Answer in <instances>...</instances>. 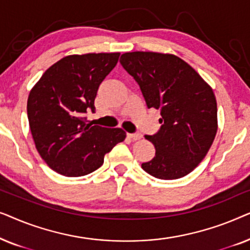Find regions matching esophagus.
Listing matches in <instances>:
<instances>
[{
	"label": "esophagus",
	"mask_w": 250,
	"mask_h": 250,
	"mask_svg": "<svg viewBox=\"0 0 250 250\" xmlns=\"http://www.w3.org/2000/svg\"><path fill=\"white\" fill-rule=\"evenodd\" d=\"M127 136L129 139H132L133 141H138V140L142 138V134L141 133H134V134H127Z\"/></svg>",
	"instance_id": "1"
}]
</instances>
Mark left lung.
<instances>
[{
	"label": "left lung",
	"mask_w": 250,
	"mask_h": 250,
	"mask_svg": "<svg viewBox=\"0 0 250 250\" xmlns=\"http://www.w3.org/2000/svg\"><path fill=\"white\" fill-rule=\"evenodd\" d=\"M121 63L139 84L148 108L160 110L162 127L146 139L156 155L141 167L162 180H176L199 165L217 132V104L210 85L170 53H123Z\"/></svg>",
	"instance_id": "left-lung-1"
}]
</instances>
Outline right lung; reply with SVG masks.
Returning <instances> with one entry per match:
<instances>
[{"instance_id": "right-lung-1", "label": "right lung", "mask_w": 250, "mask_h": 250, "mask_svg": "<svg viewBox=\"0 0 250 250\" xmlns=\"http://www.w3.org/2000/svg\"><path fill=\"white\" fill-rule=\"evenodd\" d=\"M119 52L71 54L47 68L29 92L27 115L36 150L64 176L98 169L104 155L126 138L122 128L87 124L98 88L117 64Z\"/></svg>"}]
</instances>
